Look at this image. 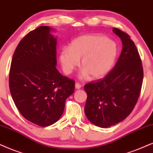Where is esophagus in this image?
Listing matches in <instances>:
<instances>
[{
  "label": "esophagus",
  "mask_w": 153,
  "mask_h": 153,
  "mask_svg": "<svg viewBox=\"0 0 153 153\" xmlns=\"http://www.w3.org/2000/svg\"><path fill=\"white\" fill-rule=\"evenodd\" d=\"M75 88H76V89H80L81 87H82V85H81V84H80V83L76 82V83H75Z\"/></svg>",
  "instance_id": "34e87169"
}]
</instances>
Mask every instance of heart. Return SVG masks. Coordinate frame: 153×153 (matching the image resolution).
<instances>
[{"label":"heart","instance_id":"obj_1","mask_svg":"<svg viewBox=\"0 0 153 153\" xmlns=\"http://www.w3.org/2000/svg\"><path fill=\"white\" fill-rule=\"evenodd\" d=\"M118 55L117 46L107 36L98 34L82 35L71 42L68 49L60 52L63 71L69 75L79 65L81 59L80 78L92 80L104 78L113 68Z\"/></svg>","mask_w":153,"mask_h":153}]
</instances>
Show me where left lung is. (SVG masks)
I'll return each instance as SVG.
<instances>
[{"instance_id":"8db88e82","label":"left lung","mask_w":153,"mask_h":153,"mask_svg":"<svg viewBox=\"0 0 153 153\" xmlns=\"http://www.w3.org/2000/svg\"><path fill=\"white\" fill-rule=\"evenodd\" d=\"M113 32L122 42L121 55L105 78L86 84L85 113L91 123L108 128L124 120L133 111L140 95L143 69L134 42L117 28Z\"/></svg>"}]
</instances>
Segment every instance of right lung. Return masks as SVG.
Here are the masks:
<instances>
[{"label":"right lung","mask_w":153,"mask_h":153,"mask_svg":"<svg viewBox=\"0 0 153 153\" xmlns=\"http://www.w3.org/2000/svg\"><path fill=\"white\" fill-rule=\"evenodd\" d=\"M48 26L39 27L20 42L13 54L9 87L15 106L25 119L40 126L56 123L75 81L63 76L56 65V39Z\"/></svg>","instance_id":"obj_1"}]
</instances>
